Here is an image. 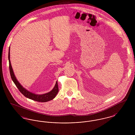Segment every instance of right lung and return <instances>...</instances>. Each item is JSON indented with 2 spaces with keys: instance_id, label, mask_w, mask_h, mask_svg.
<instances>
[{
  "instance_id": "obj_1",
  "label": "right lung",
  "mask_w": 135,
  "mask_h": 135,
  "mask_svg": "<svg viewBox=\"0 0 135 135\" xmlns=\"http://www.w3.org/2000/svg\"><path fill=\"white\" fill-rule=\"evenodd\" d=\"M8 60H9V68L10 74H11V78L13 80V82L15 83V85L18 89V90H19L20 91L24 96L26 97L27 98L31 99L32 100L39 102H48L55 98V97L57 95L59 91V88H58L57 81H56V84H55V86L54 88V89L48 93L43 94V95H40L33 94L32 93H30V91L27 90L25 89H24L18 82V81L17 80L16 78L14 75L13 69L12 67V65L10 62V47L9 48V51H8Z\"/></svg>"
}]
</instances>
